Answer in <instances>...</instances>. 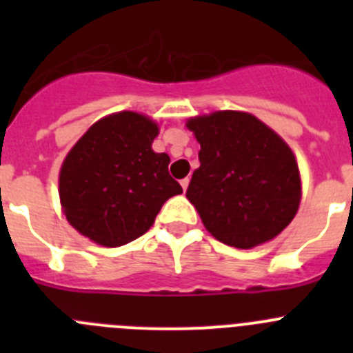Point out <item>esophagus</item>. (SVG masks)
<instances>
[{"label":"esophagus","mask_w":353,"mask_h":353,"mask_svg":"<svg viewBox=\"0 0 353 353\" xmlns=\"http://www.w3.org/2000/svg\"><path fill=\"white\" fill-rule=\"evenodd\" d=\"M180 185H182L183 191H187V187H189V179H183L180 180Z\"/></svg>","instance_id":"34e87169"}]
</instances>
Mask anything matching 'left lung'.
Wrapping results in <instances>:
<instances>
[{
	"instance_id": "obj_1",
	"label": "left lung",
	"mask_w": 353,
	"mask_h": 353,
	"mask_svg": "<svg viewBox=\"0 0 353 353\" xmlns=\"http://www.w3.org/2000/svg\"><path fill=\"white\" fill-rule=\"evenodd\" d=\"M185 127L201 146L187 199L207 232L236 249L276 239L302 198L301 171L288 143L245 111L198 114Z\"/></svg>"
}]
</instances>
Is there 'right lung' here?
<instances>
[{
	"instance_id": "add662e5",
	"label": "right lung",
	"mask_w": 353,
	"mask_h": 353,
	"mask_svg": "<svg viewBox=\"0 0 353 353\" xmlns=\"http://www.w3.org/2000/svg\"><path fill=\"white\" fill-rule=\"evenodd\" d=\"M159 123L136 111L97 120L60 168L61 212L76 232L104 248L129 244L155 223L182 187L168 173L170 155L152 143Z\"/></svg>"
}]
</instances>
